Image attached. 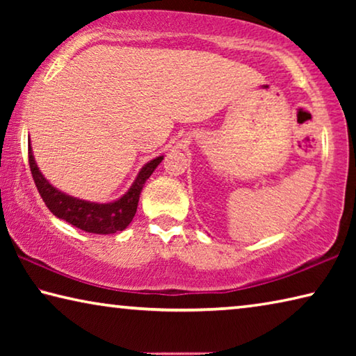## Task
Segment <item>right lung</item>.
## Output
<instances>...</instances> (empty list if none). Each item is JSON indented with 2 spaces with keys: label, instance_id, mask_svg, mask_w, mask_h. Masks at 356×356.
Segmentation results:
<instances>
[{
  "label": "right lung",
  "instance_id": "obj_1",
  "mask_svg": "<svg viewBox=\"0 0 356 356\" xmlns=\"http://www.w3.org/2000/svg\"><path fill=\"white\" fill-rule=\"evenodd\" d=\"M28 159L39 195L53 215L67 221L72 226L81 229V231L91 234H116L119 231H124L134 220L143 186L150 177V174L155 171V168L161 163L163 156H156V159L144 165L143 170L138 172L130 190L122 197H119L118 201L108 204L76 200L74 196L56 190L42 176L38 165H35L31 144H28Z\"/></svg>",
  "mask_w": 356,
  "mask_h": 356
}]
</instances>
